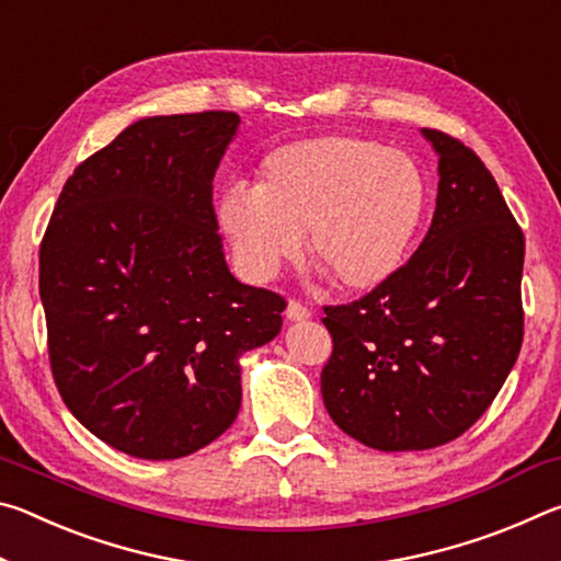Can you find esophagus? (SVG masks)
<instances>
[{
  "label": "esophagus",
  "instance_id": "esophagus-1",
  "mask_svg": "<svg viewBox=\"0 0 561 561\" xmlns=\"http://www.w3.org/2000/svg\"><path fill=\"white\" fill-rule=\"evenodd\" d=\"M284 314H287V321H307L309 317H311V311L304 307L301 301H297V299H291L289 304H287V311H284Z\"/></svg>",
  "mask_w": 561,
  "mask_h": 561
}]
</instances>
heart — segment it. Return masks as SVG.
<instances>
[{
	"label": "heart",
	"instance_id": "heart-1",
	"mask_svg": "<svg viewBox=\"0 0 561 561\" xmlns=\"http://www.w3.org/2000/svg\"><path fill=\"white\" fill-rule=\"evenodd\" d=\"M428 207V180L398 148L356 136H319L262 160L257 187L227 185L217 227L250 282L277 277L301 252L341 289L368 291L403 267Z\"/></svg>",
	"mask_w": 561,
	"mask_h": 561
}]
</instances>
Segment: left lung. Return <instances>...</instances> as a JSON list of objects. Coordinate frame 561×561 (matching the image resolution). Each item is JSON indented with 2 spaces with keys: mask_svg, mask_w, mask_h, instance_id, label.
Segmentation results:
<instances>
[{
  "mask_svg": "<svg viewBox=\"0 0 561 561\" xmlns=\"http://www.w3.org/2000/svg\"><path fill=\"white\" fill-rule=\"evenodd\" d=\"M438 156L431 230L364 299L327 307L321 371L341 431L374 450H428L495 401L522 346L525 234L495 178L460 140L423 128Z\"/></svg>",
  "mask_w": 561,
  "mask_h": 561,
  "instance_id": "8db88e82",
  "label": "left lung"
}]
</instances>
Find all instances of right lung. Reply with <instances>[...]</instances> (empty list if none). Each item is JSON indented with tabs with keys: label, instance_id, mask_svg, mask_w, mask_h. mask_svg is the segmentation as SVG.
I'll return each instance as SVG.
<instances>
[{
	"label": "right lung",
	"instance_id": "1",
	"mask_svg": "<svg viewBox=\"0 0 561 561\" xmlns=\"http://www.w3.org/2000/svg\"><path fill=\"white\" fill-rule=\"evenodd\" d=\"M230 111L140 118L66 180L39 252L54 381L76 421L133 458L175 460L230 428L247 351L279 294L227 270L213 178Z\"/></svg>",
	"mask_w": 561,
	"mask_h": 561
}]
</instances>
